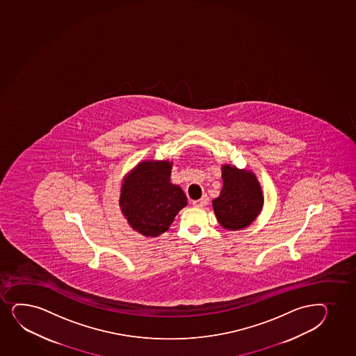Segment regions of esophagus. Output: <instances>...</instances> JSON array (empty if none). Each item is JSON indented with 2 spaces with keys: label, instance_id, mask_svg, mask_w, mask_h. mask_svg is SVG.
<instances>
[{
  "label": "esophagus",
  "instance_id": "esophagus-1",
  "mask_svg": "<svg viewBox=\"0 0 356 356\" xmlns=\"http://www.w3.org/2000/svg\"><path fill=\"white\" fill-rule=\"evenodd\" d=\"M207 204H208V197L207 196L202 197L200 200H193V205L196 208H203Z\"/></svg>",
  "mask_w": 356,
  "mask_h": 356
}]
</instances>
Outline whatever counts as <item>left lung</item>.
I'll use <instances>...</instances> for the list:
<instances>
[{
	"instance_id": "obj_1",
	"label": "left lung",
	"mask_w": 356,
	"mask_h": 356,
	"mask_svg": "<svg viewBox=\"0 0 356 356\" xmlns=\"http://www.w3.org/2000/svg\"><path fill=\"white\" fill-rule=\"evenodd\" d=\"M220 196L213 200V211L228 230L245 228L257 218L264 204L261 186L252 172L225 165L222 168Z\"/></svg>"
}]
</instances>
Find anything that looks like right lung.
Wrapping results in <instances>:
<instances>
[{
	"instance_id": "1",
	"label": "right lung",
	"mask_w": 356,
	"mask_h": 356,
	"mask_svg": "<svg viewBox=\"0 0 356 356\" xmlns=\"http://www.w3.org/2000/svg\"><path fill=\"white\" fill-rule=\"evenodd\" d=\"M171 168L168 161H143L131 171L121 190L123 215L145 236L165 233L179 210L188 204L183 190L170 181Z\"/></svg>"
}]
</instances>
